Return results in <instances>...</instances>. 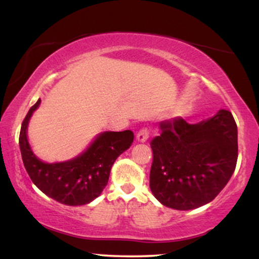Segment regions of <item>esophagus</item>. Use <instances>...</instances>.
<instances>
[{"mask_svg": "<svg viewBox=\"0 0 259 259\" xmlns=\"http://www.w3.org/2000/svg\"><path fill=\"white\" fill-rule=\"evenodd\" d=\"M148 138H149V131L147 127H142V128L139 130V132L137 134V140L139 142L147 141Z\"/></svg>", "mask_w": 259, "mask_h": 259, "instance_id": "1", "label": "esophagus"}]
</instances>
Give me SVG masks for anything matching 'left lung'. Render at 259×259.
<instances>
[{
    "label": "left lung",
    "mask_w": 259,
    "mask_h": 259,
    "mask_svg": "<svg viewBox=\"0 0 259 259\" xmlns=\"http://www.w3.org/2000/svg\"><path fill=\"white\" fill-rule=\"evenodd\" d=\"M151 141L152 193L166 207L192 210L209 203L229 181L238 156L237 125L231 112L188 123L182 118L160 122Z\"/></svg>",
    "instance_id": "1"
}]
</instances>
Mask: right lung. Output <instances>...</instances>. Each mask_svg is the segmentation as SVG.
I'll list each match as a JSON object with an SVG mask.
<instances>
[{"instance_id":"add662e5","label":"right lung","mask_w":259,"mask_h":259,"mask_svg":"<svg viewBox=\"0 0 259 259\" xmlns=\"http://www.w3.org/2000/svg\"><path fill=\"white\" fill-rule=\"evenodd\" d=\"M39 103L40 99L31 106L21 127L20 148L25 169L37 188L59 203L88 204L102 194L110 178L112 164L130 148L134 134L128 130L105 132L76 159L59 163L42 162L32 153L27 138L29 119Z\"/></svg>"}]
</instances>
